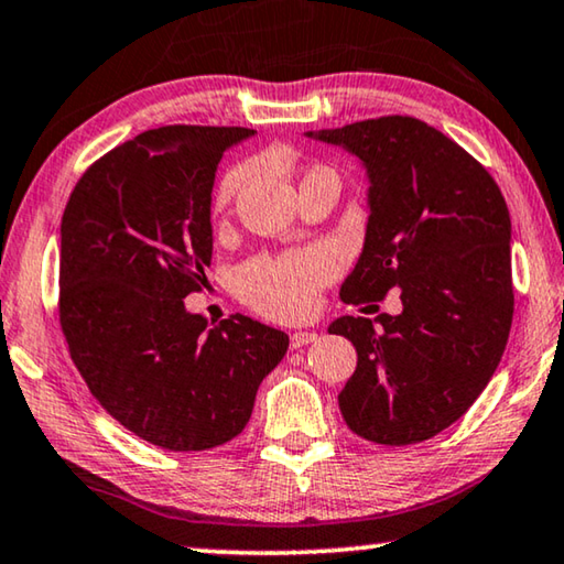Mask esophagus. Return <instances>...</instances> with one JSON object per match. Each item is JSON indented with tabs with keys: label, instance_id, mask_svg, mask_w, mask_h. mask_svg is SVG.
<instances>
[{
	"label": "esophagus",
	"instance_id": "34e87169",
	"mask_svg": "<svg viewBox=\"0 0 564 564\" xmlns=\"http://www.w3.org/2000/svg\"><path fill=\"white\" fill-rule=\"evenodd\" d=\"M316 339H318L316 332H293L291 334V349H301V347H306V344L316 341Z\"/></svg>",
	"mask_w": 564,
	"mask_h": 564
}]
</instances>
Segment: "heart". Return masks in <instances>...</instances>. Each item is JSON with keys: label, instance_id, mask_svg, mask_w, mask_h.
<instances>
[{"label": "heart", "instance_id": "obj_1", "mask_svg": "<svg viewBox=\"0 0 564 564\" xmlns=\"http://www.w3.org/2000/svg\"><path fill=\"white\" fill-rule=\"evenodd\" d=\"M318 174H334L329 166H311L304 180ZM336 176V174H334ZM248 180V172L238 166L223 176L215 189V209H225ZM301 180V182H304ZM339 256L332 248L291 250L279 258H258L238 275L242 299L260 314L273 318H301L316 306L318 291L339 273Z\"/></svg>", "mask_w": 564, "mask_h": 564}]
</instances>
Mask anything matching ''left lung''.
I'll return each mask as SVG.
<instances>
[{
  "instance_id": "1",
  "label": "left lung",
  "mask_w": 564,
  "mask_h": 564,
  "mask_svg": "<svg viewBox=\"0 0 564 564\" xmlns=\"http://www.w3.org/2000/svg\"><path fill=\"white\" fill-rule=\"evenodd\" d=\"M316 139L357 154L369 176L365 250L341 301H382L392 289L402 301L398 316H341L329 326L357 349L339 410L365 441H427L474 405L507 347L514 316L507 202L484 164L413 116L357 121Z\"/></svg>"
}]
</instances>
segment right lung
<instances>
[{
	"instance_id": "right-lung-1",
	"label": "right lung",
	"mask_w": 564,
	"mask_h": 564,
	"mask_svg": "<svg viewBox=\"0 0 564 564\" xmlns=\"http://www.w3.org/2000/svg\"><path fill=\"white\" fill-rule=\"evenodd\" d=\"M240 126H162L94 162L61 225V329L108 415L166 451H207L248 425L289 336L232 314L209 329L184 299L213 260L209 202Z\"/></svg>"
}]
</instances>
